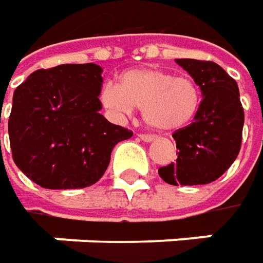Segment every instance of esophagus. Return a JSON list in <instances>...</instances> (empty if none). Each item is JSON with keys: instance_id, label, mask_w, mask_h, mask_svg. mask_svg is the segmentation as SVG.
<instances>
[{"instance_id": "1", "label": "esophagus", "mask_w": 263, "mask_h": 263, "mask_svg": "<svg viewBox=\"0 0 263 263\" xmlns=\"http://www.w3.org/2000/svg\"><path fill=\"white\" fill-rule=\"evenodd\" d=\"M138 138H140L141 141H144V143H152V141H154L156 137H153V135H147V134H140Z\"/></svg>"}]
</instances>
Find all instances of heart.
Here are the masks:
<instances>
[{"label": "heart", "instance_id": "heart-1", "mask_svg": "<svg viewBox=\"0 0 263 263\" xmlns=\"http://www.w3.org/2000/svg\"><path fill=\"white\" fill-rule=\"evenodd\" d=\"M100 98L115 118L129 116L137 107L150 128L175 132L196 118L201 92L191 78L175 76L163 69L140 67L123 72L119 85L103 86Z\"/></svg>", "mask_w": 263, "mask_h": 263}]
</instances>
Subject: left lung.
<instances>
[{
	"label": "left lung",
	"mask_w": 263,
	"mask_h": 263,
	"mask_svg": "<svg viewBox=\"0 0 263 263\" xmlns=\"http://www.w3.org/2000/svg\"><path fill=\"white\" fill-rule=\"evenodd\" d=\"M194 79L201 103L193 123L172 137L177 143V163L159 169L171 185H200L218 179L234 163L241 145L245 111L234 79L213 62L175 60Z\"/></svg>",
	"instance_id": "obj_1"
}]
</instances>
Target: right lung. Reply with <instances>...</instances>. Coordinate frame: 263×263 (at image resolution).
<instances>
[{"label": "right lung", "mask_w": 263, "mask_h": 263, "mask_svg": "<svg viewBox=\"0 0 263 263\" xmlns=\"http://www.w3.org/2000/svg\"><path fill=\"white\" fill-rule=\"evenodd\" d=\"M103 69L94 63L40 69L16 88L8 119L13 160L48 190L85 189L104 175L113 147L132 132L100 115Z\"/></svg>", "instance_id": "right-lung-1"}]
</instances>
